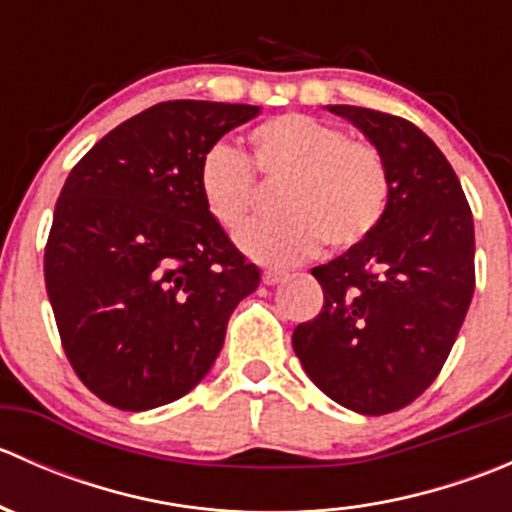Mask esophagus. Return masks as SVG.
Masks as SVG:
<instances>
[{
  "mask_svg": "<svg viewBox=\"0 0 512 512\" xmlns=\"http://www.w3.org/2000/svg\"><path fill=\"white\" fill-rule=\"evenodd\" d=\"M285 277L287 275L282 270H265V272H262V282H265V285H277V282H282Z\"/></svg>",
  "mask_w": 512,
  "mask_h": 512,
  "instance_id": "34e87169",
  "label": "esophagus"
}]
</instances>
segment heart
I'll list each match as a JSON object with an SVG mask.
<instances>
[{"label": "heart", "instance_id": "b5f03b06", "mask_svg": "<svg viewBox=\"0 0 512 512\" xmlns=\"http://www.w3.org/2000/svg\"><path fill=\"white\" fill-rule=\"evenodd\" d=\"M247 146L250 163L227 146L210 148L200 160L198 188L215 223L240 232L260 198L251 170L265 180L285 178L277 193L285 213L240 235V247L257 262L292 265L314 255L322 242L349 250L384 220L389 168L366 138L347 136L342 126L309 113H282L257 123Z\"/></svg>", "mask_w": 512, "mask_h": 512}]
</instances>
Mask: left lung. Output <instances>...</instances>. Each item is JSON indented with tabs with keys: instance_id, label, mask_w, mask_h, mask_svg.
Returning a JSON list of instances; mask_svg holds the SVG:
<instances>
[{
	"instance_id": "8db88e82",
	"label": "left lung",
	"mask_w": 512,
	"mask_h": 512,
	"mask_svg": "<svg viewBox=\"0 0 512 512\" xmlns=\"http://www.w3.org/2000/svg\"><path fill=\"white\" fill-rule=\"evenodd\" d=\"M369 136L391 178L389 208L359 245L312 275L324 307L292 334L309 379L356 414L416 401L451 354L476 289L473 215L456 170L414 123L329 106Z\"/></svg>"
}]
</instances>
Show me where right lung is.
I'll use <instances>...</instances> for the list:
<instances>
[{"mask_svg":"<svg viewBox=\"0 0 512 512\" xmlns=\"http://www.w3.org/2000/svg\"><path fill=\"white\" fill-rule=\"evenodd\" d=\"M255 116L245 103H156L106 133L61 188L46 292L71 369L116 409H156L200 384L232 309L260 285L198 188L205 153Z\"/></svg>","mask_w":512,"mask_h":512,"instance_id":"obj_1","label":"right lung"}]
</instances>
